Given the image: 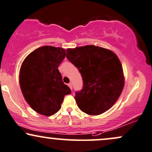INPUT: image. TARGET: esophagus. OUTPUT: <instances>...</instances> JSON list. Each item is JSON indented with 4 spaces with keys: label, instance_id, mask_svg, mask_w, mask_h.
<instances>
[{
    "label": "esophagus",
    "instance_id": "obj_1",
    "mask_svg": "<svg viewBox=\"0 0 152 152\" xmlns=\"http://www.w3.org/2000/svg\"><path fill=\"white\" fill-rule=\"evenodd\" d=\"M68 86H69V88H70L71 89V90H72V83H69L68 84Z\"/></svg>",
    "mask_w": 152,
    "mask_h": 152
}]
</instances>
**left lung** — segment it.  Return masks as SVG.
Segmentation results:
<instances>
[{
    "instance_id": "obj_1",
    "label": "left lung",
    "mask_w": 152,
    "mask_h": 152,
    "mask_svg": "<svg viewBox=\"0 0 152 152\" xmlns=\"http://www.w3.org/2000/svg\"><path fill=\"white\" fill-rule=\"evenodd\" d=\"M66 58L78 68L83 88L75 99L81 110L91 115L105 113L115 103L123 89L122 64L115 53L94 45L66 50Z\"/></svg>"
}]
</instances>
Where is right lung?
<instances>
[{
    "instance_id": "1",
    "label": "right lung",
    "mask_w": 152,
    "mask_h": 152,
    "mask_svg": "<svg viewBox=\"0 0 152 152\" xmlns=\"http://www.w3.org/2000/svg\"><path fill=\"white\" fill-rule=\"evenodd\" d=\"M66 56L60 47L44 46L25 58L20 71V85L24 98L37 113L51 116L57 113L71 89L62 81L58 67Z\"/></svg>"
}]
</instances>
